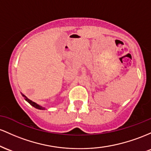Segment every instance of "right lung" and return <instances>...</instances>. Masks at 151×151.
I'll return each mask as SVG.
<instances>
[{"instance_id": "obj_1", "label": "right lung", "mask_w": 151, "mask_h": 151, "mask_svg": "<svg viewBox=\"0 0 151 151\" xmlns=\"http://www.w3.org/2000/svg\"><path fill=\"white\" fill-rule=\"evenodd\" d=\"M22 96H23V97L25 98V100L27 101V102L29 103L32 106H33V107H34V108H38V109H39V110H44V109H45V108L42 107V106H39V105L37 104V103H35V102H33V101H30V99H28V98H27L25 96H24V95H23V94H22Z\"/></svg>"}]
</instances>
